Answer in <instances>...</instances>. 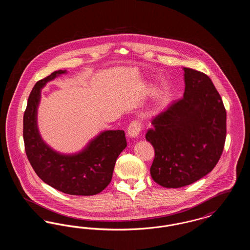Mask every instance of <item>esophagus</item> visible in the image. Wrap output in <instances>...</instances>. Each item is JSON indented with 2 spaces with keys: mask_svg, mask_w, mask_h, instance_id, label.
I'll return each mask as SVG.
<instances>
[{
  "mask_svg": "<svg viewBox=\"0 0 250 250\" xmlns=\"http://www.w3.org/2000/svg\"><path fill=\"white\" fill-rule=\"evenodd\" d=\"M141 128H142V125H140L139 122L137 121L132 122L127 128V136L130 138H137L141 132Z\"/></svg>",
  "mask_w": 250,
  "mask_h": 250,
  "instance_id": "esophagus-1",
  "label": "esophagus"
}]
</instances>
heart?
<instances>
[{
  "mask_svg": "<svg viewBox=\"0 0 250 250\" xmlns=\"http://www.w3.org/2000/svg\"><path fill=\"white\" fill-rule=\"evenodd\" d=\"M156 113H157V108H155V109H152L151 111H149V112H148V115L152 117V116L156 115Z\"/></svg>",
  "mask_w": 250,
  "mask_h": 250,
  "instance_id": "obj_1",
  "label": "heart"
}]
</instances>
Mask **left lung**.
Listing matches in <instances>:
<instances>
[{
	"mask_svg": "<svg viewBox=\"0 0 250 250\" xmlns=\"http://www.w3.org/2000/svg\"><path fill=\"white\" fill-rule=\"evenodd\" d=\"M184 72V97L157 115L145 136L155 149L151 176L167 188L212 171L226 140V109L211 79L191 68Z\"/></svg>",
	"mask_w": 250,
	"mask_h": 250,
	"instance_id": "8db88e82",
	"label": "left lung"
}]
</instances>
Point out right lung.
<instances>
[{
	"instance_id": "add662e5",
	"label": "right lung",
	"mask_w": 250,
	"mask_h": 250,
	"mask_svg": "<svg viewBox=\"0 0 250 250\" xmlns=\"http://www.w3.org/2000/svg\"><path fill=\"white\" fill-rule=\"evenodd\" d=\"M65 73L53 72L33 88L23 116L25 152L37 176L48 186L65 194L92 196L110 183L117 157L126 147L125 135L124 130L103 131L82 151L72 155L61 154L47 145L37 127L41 89Z\"/></svg>"
}]
</instances>
